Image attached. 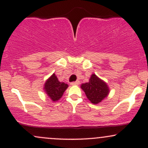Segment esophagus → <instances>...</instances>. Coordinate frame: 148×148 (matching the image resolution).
I'll return each mask as SVG.
<instances>
[{
    "mask_svg": "<svg viewBox=\"0 0 148 148\" xmlns=\"http://www.w3.org/2000/svg\"><path fill=\"white\" fill-rule=\"evenodd\" d=\"M80 84V82L79 81H74V82H72L70 84L71 86H76V85H79Z\"/></svg>",
    "mask_w": 148,
    "mask_h": 148,
    "instance_id": "1",
    "label": "esophagus"
}]
</instances>
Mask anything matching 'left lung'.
Wrapping results in <instances>:
<instances>
[{
	"mask_svg": "<svg viewBox=\"0 0 148 148\" xmlns=\"http://www.w3.org/2000/svg\"><path fill=\"white\" fill-rule=\"evenodd\" d=\"M81 88L90 101L93 104H97L107 97L110 89L104 81L99 79L95 74H92L89 82L81 84Z\"/></svg>",
	"mask_w": 148,
	"mask_h": 148,
	"instance_id": "1",
	"label": "left lung"
}]
</instances>
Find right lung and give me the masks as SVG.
I'll return each mask as SVG.
<instances>
[{"instance_id":"1","label":"right lung","mask_w":148,"mask_h":148,"mask_svg":"<svg viewBox=\"0 0 148 148\" xmlns=\"http://www.w3.org/2000/svg\"><path fill=\"white\" fill-rule=\"evenodd\" d=\"M68 88V85L60 82L56 75L53 74L46 81L44 85V90L52 101H57L63 95L64 92Z\"/></svg>"}]
</instances>
